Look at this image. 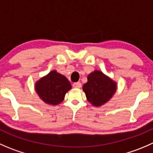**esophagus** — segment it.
<instances>
[{"label": "esophagus", "mask_w": 153, "mask_h": 153, "mask_svg": "<svg viewBox=\"0 0 153 153\" xmlns=\"http://www.w3.org/2000/svg\"><path fill=\"white\" fill-rule=\"evenodd\" d=\"M72 86L74 88H81V84L80 82H76V83H74L72 84Z\"/></svg>", "instance_id": "esophagus-1"}]
</instances>
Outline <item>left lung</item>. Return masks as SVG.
<instances>
[{
	"label": "left lung",
	"instance_id": "left-lung-1",
	"mask_svg": "<svg viewBox=\"0 0 153 153\" xmlns=\"http://www.w3.org/2000/svg\"><path fill=\"white\" fill-rule=\"evenodd\" d=\"M116 89V82L99 70L88 75L87 82L83 85L87 101L94 106L106 104L113 96Z\"/></svg>",
	"mask_w": 153,
	"mask_h": 153
}]
</instances>
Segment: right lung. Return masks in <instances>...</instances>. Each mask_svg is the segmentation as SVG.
Segmentation results:
<instances>
[{
    "instance_id": "1",
    "label": "right lung",
    "mask_w": 153,
    "mask_h": 153,
    "mask_svg": "<svg viewBox=\"0 0 153 153\" xmlns=\"http://www.w3.org/2000/svg\"><path fill=\"white\" fill-rule=\"evenodd\" d=\"M35 87L40 98L51 105H57L62 102L66 93L72 89L67 78L55 70L51 71L37 81Z\"/></svg>"
}]
</instances>
